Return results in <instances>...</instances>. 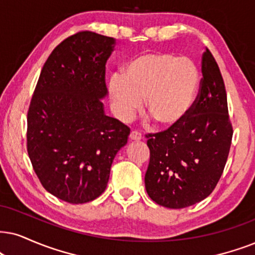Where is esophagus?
Returning a JSON list of instances; mask_svg holds the SVG:
<instances>
[{"label": "esophagus", "mask_w": 255, "mask_h": 255, "mask_svg": "<svg viewBox=\"0 0 255 255\" xmlns=\"http://www.w3.org/2000/svg\"><path fill=\"white\" fill-rule=\"evenodd\" d=\"M129 138L131 141H140L141 138H142V135H141V133H138V131H136V130H133V131H130Z\"/></svg>", "instance_id": "34e87169"}]
</instances>
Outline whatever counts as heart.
Listing matches in <instances>:
<instances>
[{
	"mask_svg": "<svg viewBox=\"0 0 255 255\" xmlns=\"http://www.w3.org/2000/svg\"><path fill=\"white\" fill-rule=\"evenodd\" d=\"M200 85L195 62L168 51L147 53L129 61L122 75L109 80L115 112L128 120L141 107L163 127L178 125L191 109Z\"/></svg>",
	"mask_w": 255,
	"mask_h": 255,
	"instance_id": "1",
	"label": "heart"
}]
</instances>
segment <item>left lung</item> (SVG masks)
Here are the masks:
<instances>
[{
  "mask_svg": "<svg viewBox=\"0 0 255 255\" xmlns=\"http://www.w3.org/2000/svg\"><path fill=\"white\" fill-rule=\"evenodd\" d=\"M202 79L187 115L168 129L146 136L150 157L144 185L149 198L167 208H185L207 198L220 180L233 126L220 69L208 49Z\"/></svg>",
  "mask_w": 255,
  "mask_h": 255,
  "instance_id": "8db88e82",
  "label": "left lung"
}]
</instances>
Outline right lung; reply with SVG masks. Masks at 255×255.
Instances as JSON below:
<instances>
[{
    "label": "right lung",
    "mask_w": 255,
    "mask_h": 255,
    "mask_svg": "<svg viewBox=\"0 0 255 255\" xmlns=\"http://www.w3.org/2000/svg\"><path fill=\"white\" fill-rule=\"evenodd\" d=\"M114 38L83 30L51 51L28 109L27 150L42 186L69 204L105 192L129 127L107 117L106 63Z\"/></svg>",
    "instance_id": "right-lung-1"
}]
</instances>
